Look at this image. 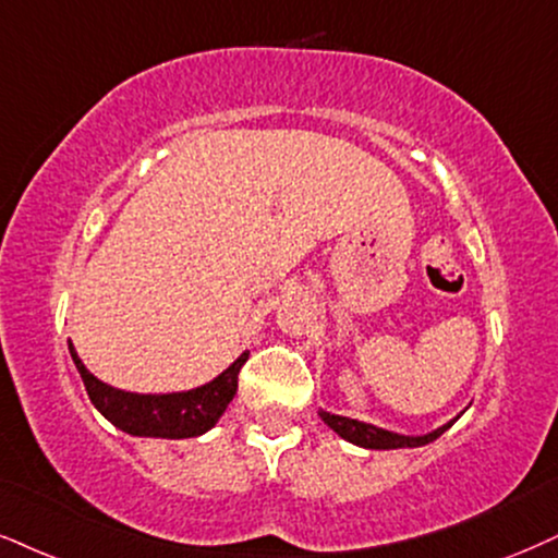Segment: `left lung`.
<instances>
[{"instance_id": "8db88e82", "label": "left lung", "mask_w": 558, "mask_h": 558, "mask_svg": "<svg viewBox=\"0 0 558 558\" xmlns=\"http://www.w3.org/2000/svg\"><path fill=\"white\" fill-rule=\"evenodd\" d=\"M323 422H326L336 435L347 439V442L352 445H360V447H367V450H398V447H422V445H429L435 442V439L447 432L452 426V422H447L439 426V429L429 432V435H418V437H409V435H398V432H388V429H380V426L375 424H364V422H356V418H349V416H339V414H331V411H318Z\"/></svg>"}]
</instances>
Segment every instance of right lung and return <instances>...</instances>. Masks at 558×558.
Listing matches in <instances>:
<instances>
[{"label": "right lung", "instance_id": "obj_1", "mask_svg": "<svg viewBox=\"0 0 558 558\" xmlns=\"http://www.w3.org/2000/svg\"><path fill=\"white\" fill-rule=\"evenodd\" d=\"M69 354L77 364L82 383L95 409L121 432L134 437H162V439H185L209 432L225 414L227 403L238 393L240 367L247 362V352L238 356L222 375L215 380L198 385L194 390L181 393H126L102 383L82 364L69 341Z\"/></svg>", "mask_w": 558, "mask_h": 558}]
</instances>
